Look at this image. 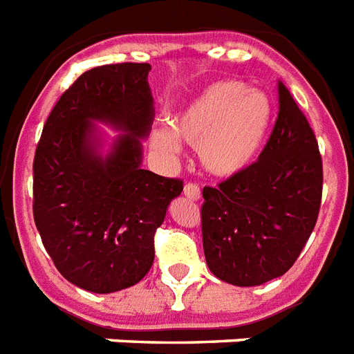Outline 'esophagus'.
I'll return each instance as SVG.
<instances>
[{
	"label": "esophagus",
	"instance_id": "1",
	"mask_svg": "<svg viewBox=\"0 0 354 354\" xmlns=\"http://www.w3.org/2000/svg\"><path fill=\"white\" fill-rule=\"evenodd\" d=\"M183 194H185L189 200H192V202H198V200L202 198V191H200V187L194 185V183H187V185L183 187Z\"/></svg>",
	"mask_w": 354,
	"mask_h": 354
}]
</instances>
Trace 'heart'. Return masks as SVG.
<instances>
[{
  "label": "heart",
  "instance_id": "obj_1",
  "mask_svg": "<svg viewBox=\"0 0 354 354\" xmlns=\"http://www.w3.org/2000/svg\"><path fill=\"white\" fill-rule=\"evenodd\" d=\"M271 97L245 83L222 80L207 85L171 118V129H152L151 147L174 160L178 138L196 147L198 162L209 174L231 178L245 171L261 152L271 131Z\"/></svg>",
  "mask_w": 354,
  "mask_h": 354
}]
</instances>
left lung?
Wrapping results in <instances>:
<instances>
[{
    "label": "left lung",
    "instance_id": "1",
    "mask_svg": "<svg viewBox=\"0 0 354 354\" xmlns=\"http://www.w3.org/2000/svg\"><path fill=\"white\" fill-rule=\"evenodd\" d=\"M278 120L258 162L203 189L205 261L222 281L261 286L291 269L311 236L322 200L317 138L278 83Z\"/></svg>",
    "mask_w": 354,
    "mask_h": 354
}]
</instances>
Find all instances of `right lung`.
Returning a JSON list of instances; mask_svg holds the SVG:
<instances>
[{
	"instance_id": "1",
	"label": "right lung",
	"mask_w": 354,
	"mask_h": 354,
	"mask_svg": "<svg viewBox=\"0 0 354 354\" xmlns=\"http://www.w3.org/2000/svg\"><path fill=\"white\" fill-rule=\"evenodd\" d=\"M149 63L102 65L57 100L34 156V222L54 266L109 295L154 260V232L183 182L142 169L154 122ZM100 124L118 131L109 137Z\"/></svg>"
}]
</instances>
